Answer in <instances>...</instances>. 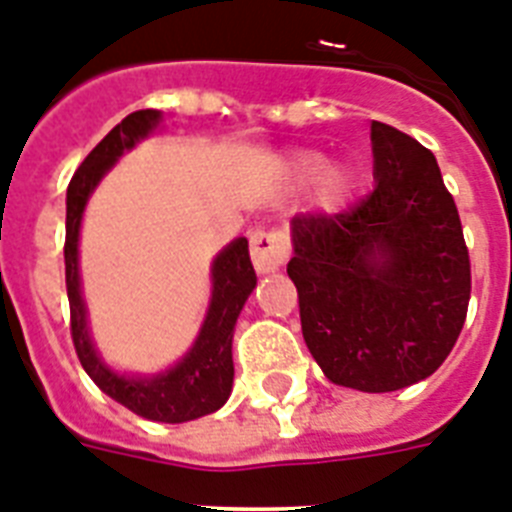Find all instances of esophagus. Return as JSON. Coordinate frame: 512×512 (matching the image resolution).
Wrapping results in <instances>:
<instances>
[{
  "mask_svg": "<svg viewBox=\"0 0 512 512\" xmlns=\"http://www.w3.org/2000/svg\"><path fill=\"white\" fill-rule=\"evenodd\" d=\"M249 252L257 273H273L289 260V239L276 229H255L249 234Z\"/></svg>",
  "mask_w": 512,
  "mask_h": 512,
  "instance_id": "obj_1",
  "label": "esophagus"
}]
</instances>
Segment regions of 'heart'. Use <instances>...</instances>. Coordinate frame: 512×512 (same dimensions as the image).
I'll list each match as a JSON object with an SVG mask.
<instances>
[{
  "mask_svg": "<svg viewBox=\"0 0 512 512\" xmlns=\"http://www.w3.org/2000/svg\"><path fill=\"white\" fill-rule=\"evenodd\" d=\"M322 169H325V158L320 153H299L291 163V174H294L296 182H312L322 174ZM346 184H349V179L343 171H330V174H325V195L330 200H341Z\"/></svg>",
  "mask_w": 512,
  "mask_h": 512,
  "instance_id": "heart-1",
  "label": "heart"
}]
</instances>
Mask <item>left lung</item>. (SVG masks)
<instances>
[{
  "label": "left lung",
  "instance_id": "1",
  "mask_svg": "<svg viewBox=\"0 0 512 512\" xmlns=\"http://www.w3.org/2000/svg\"><path fill=\"white\" fill-rule=\"evenodd\" d=\"M375 190L291 221L289 278L309 354L330 382L390 393L424 380L466 322L471 263L435 156L372 122Z\"/></svg>",
  "mask_w": 512,
  "mask_h": 512
}]
</instances>
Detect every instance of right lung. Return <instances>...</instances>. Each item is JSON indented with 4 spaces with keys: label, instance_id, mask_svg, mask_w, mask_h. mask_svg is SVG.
Segmentation results:
<instances>
[{
    "label": "right lung",
    "instance_id": "1",
    "mask_svg": "<svg viewBox=\"0 0 512 512\" xmlns=\"http://www.w3.org/2000/svg\"><path fill=\"white\" fill-rule=\"evenodd\" d=\"M161 111H132L130 117L103 137L67 187V239H64V278L70 296V330L77 359L103 393L122 403L132 414L150 422L182 424L213 414L229 401L234 382V362H231V341H234L236 317L242 312L247 296L255 289L257 276L249 263L247 239L239 236L221 255L213 260V296L195 346L187 351L182 362L153 377L119 375L101 362L96 346L88 333V312L80 294V270H77V239L80 221L90 192L96 190L101 176L117 163L124 150L135 148L143 137L156 130Z\"/></svg>",
    "mask_w": 512,
    "mask_h": 512
}]
</instances>
